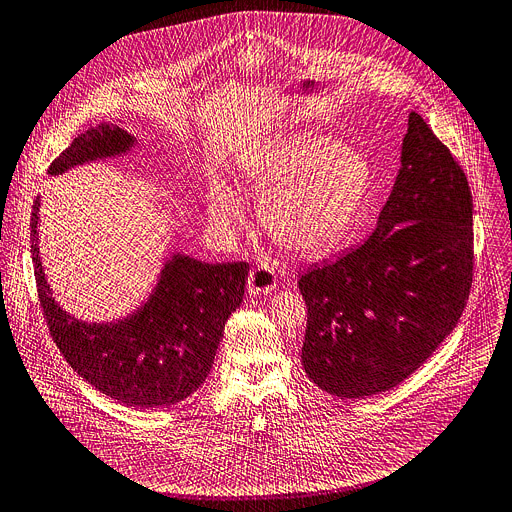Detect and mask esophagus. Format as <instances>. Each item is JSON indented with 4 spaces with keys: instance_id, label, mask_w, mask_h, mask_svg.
Masks as SVG:
<instances>
[{
    "instance_id": "obj_1",
    "label": "esophagus",
    "mask_w": 512,
    "mask_h": 512,
    "mask_svg": "<svg viewBox=\"0 0 512 512\" xmlns=\"http://www.w3.org/2000/svg\"><path fill=\"white\" fill-rule=\"evenodd\" d=\"M249 292L253 296H265L271 294L277 288V277L275 271L269 265H257L251 273H249Z\"/></svg>"
}]
</instances>
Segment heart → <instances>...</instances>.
I'll list each match as a JSON object with an SVG mask.
<instances>
[{"label": "heart", "mask_w": 512, "mask_h": 512, "mask_svg": "<svg viewBox=\"0 0 512 512\" xmlns=\"http://www.w3.org/2000/svg\"><path fill=\"white\" fill-rule=\"evenodd\" d=\"M241 173L261 198V226L282 247L304 257H324L343 247L374 185V169L361 151L312 132L263 149ZM208 218L230 235L245 210L235 194L216 188Z\"/></svg>", "instance_id": "1"}]
</instances>
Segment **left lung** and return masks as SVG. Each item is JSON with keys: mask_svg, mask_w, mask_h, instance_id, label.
I'll return each mask as SVG.
<instances>
[{"mask_svg": "<svg viewBox=\"0 0 512 512\" xmlns=\"http://www.w3.org/2000/svg\"><path fill=\"white\" fill-rule=\"evenodd\" d=\"M474 232L466 173L410 112L400 169L359 247L310 267L302 365L339 398L382 394L449 337L472 288Z\"/></svg>", "mask_w": 512, "mask_h": 512, "instance_id": "8db88e82", "label": "left lung"}]
</instances>
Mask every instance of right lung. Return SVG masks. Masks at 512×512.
I'll return each instance as SVG.
<instances>
[{
    "mask_svg": "<svg viewBox=\"0 0 512 512\" xmlns=\"http://www.w3.org/2000/svg\"><path fill=\"white\" fill-rule=\"evenodd\" d=\"M138 145L114 122L83 130L51 163L49 175L118 159ZM40 196L32 206L30 251L40 306L51 335L77 374L132 408H163L192 396L208 378L224 324L245 294L249 263H206L169 253L143 304L114 320L87 322L53 296L38 247Z\"/></svg>",
    "mask_w": 512,
    "mask_h": 512,
    "instance_id": "add662e5",
    "label": "right lung"
}]
</instances>
